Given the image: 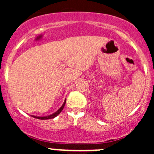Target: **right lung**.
<instances>
[{
	"mask_svg": "<svg viewBox=\"0 0 154 154\" xmlns=\"http://www.w3.org/2000/svg\"><path fill=\"white\" fill-rule=\"evenodd\" d=\"M66 99L65 100L64 103H63V104L62 105V106L60 107V109H59L58 110H57V112H55L54 113H53V114L50 115V116H31L32 117L35 118V119H41V120H47V119H54V118L57 117V116H58L59 114H60V112H62V110L63 109V108H64L65 106V104H66Z\"/></svg>",
	"mask_w": 154,
	"mask_h": 154,
	"instance_id": "obj_1",
	"label": "right lung"
}]
</instances>
